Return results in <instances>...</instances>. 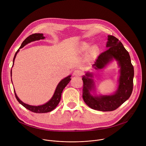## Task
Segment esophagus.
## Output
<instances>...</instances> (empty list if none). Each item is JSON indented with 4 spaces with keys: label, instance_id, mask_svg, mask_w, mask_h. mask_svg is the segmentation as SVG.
Masks as SVG:
<instances>
[{
    "label": "esophagus",
    "instance_id": "obj_1",
    "mask_svg": "<svg viewBox=\"0 0 146 146\" xmlns=\"http://www.w3.org/2000/svg\"><path fill=\"white\" fill-rule=\"evenodd\" d=\"M82 74V72L79 70H76L73 72V75L75 76H80Z\"/></svg>",
    "mask_w": 146,
    "mask_h": 146
}]
</instances>
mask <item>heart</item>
Segmentation results:
<instances>
[{
  "mask_svg": "<svg viewBox=\"0 0 146 146\" xmlns=\"http://www.w3.org/2000/svg\"><path fill=\"white\" fill-rule=\"evenodd\" d=\"M90 48V44L88 42H83L81 45V50L83 51H86L88 50ZM99 52V48L96 46H92L90 50V54H89V58L90 59H93L95 56L97 55V54Z\"/></svg>",
  "mask_w": 146,
  "mask_h": 146,
  "instance_id": "obj_1",
  "label": "heart"
}]
</instances>
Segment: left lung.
<instances>
[{
  "instance_id": "obj_1",
  "label": "left lung",
  "mask_w": 146,
  "mask_h": 146,
  "mask_svg": "<svg viewBox=\"0 0 146 146\" xmlns=\"http://www.w3.org/2000/svg\"><path fill=\"white\" fill-rule=\"evenodd\" d=\"M106 51L101 53L92 66L103 69L114 59L120 67L119 84L115 92L112 95L93 96L91 92L94 90V82L91 77L92 73L87 72L82 76V98L85 103L92 109L111 111L117 109L131 96L133 90L134 69L131 64L129 52L121 41L115 37L108 35Z\"/></svg>"
}]
</instances>
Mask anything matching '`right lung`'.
I'll use <instances>...</instances> for the list:
<instances>
[{"label":"right lung","instance_id":"obj_1","mask_svg":"<svg viewBox=\"0 0 146 146\" xmlns=\"http://www.w3.org/2000/svg\"><path fill=\"white\" fill-rule=\"evenodd\" d=\"M44 38H45V37L43 36V34H42V33L32 34L25 39V40L23 42L22 44L21 45V47L19 48H21L24 47L25 45L32 42V41H34L36 40H39L40 39H44ZM18 51H19V50H18L17 51L15 54V55H14V57L13 59V65H14V59H15V56H16L17 53L18 52ZM11 74H12V72L11 70ZM70 77H71V76L70 75V76L65 77L63 80H62L59 82V84H58V86L56 88V90L55 91V92H54L52 97L51 98V99L48 102L44 104V105H43L37 106H31V105H28V104L24 103L23 102H22L18 98V97L17 96V95L15 92V90H14L15 98H16L17 100L19 102V103L20 104H21V105L24 108H25L28 110H29L33 113H48V112L51 111L57 106L58 103H59L60 98H61L62 92V91H63L65 87L68 85V83L70 82V81L71 80ZM11 81H12V80H11Z\"/></svg>","mask_w":146,"mask_h":146}]
</instances>
